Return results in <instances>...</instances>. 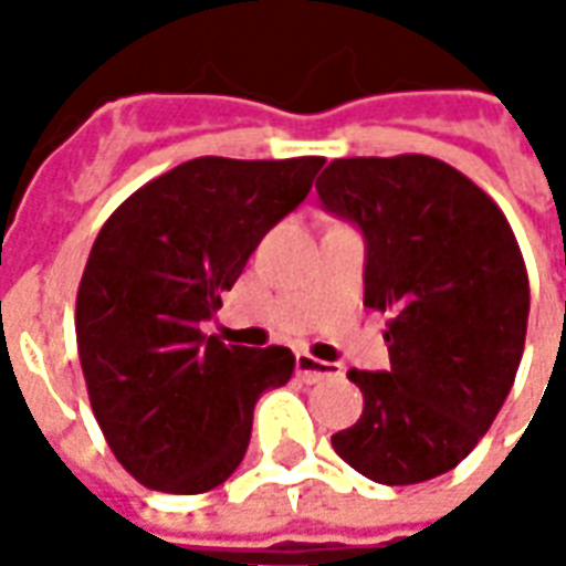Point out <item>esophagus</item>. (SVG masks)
<instances>
[{
    "label": "esophagus",
    "mask_w": 566,
    "mask_h": 566,
    "mask_svg": "<svg viewBox=\"0 0 566 566\" xmlns=\"http://www.w3.org/2000/svg\"><path fill=\"white\" fill-rule=\"evenodd\" d=\"M296 373L306 381H321L331 379V376H339L343 369L336 367V364H327V360H318V357L312 355H296Z\"/></svg>",
    "instance_id": "1"
}]
</instances>
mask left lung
<instances>
[{"label":"left lung","instance_id":"left-lung-1","mask_svg":"<svg viewBox=\"0 0 566 566\" xmlns=\"http://www.w3.org/2000/svg\"><path fill=\"white\" fill-rule=\"evenodd\" d=\"M315 190L364 235V306L391 315V367L348 373L364 416L333 433V449L379 485L449 473L485 437L522 364L531 287L510 221L424 154L333 160Z\"/></svg>","mask_w":566,"mask_h":566}]
</instances>
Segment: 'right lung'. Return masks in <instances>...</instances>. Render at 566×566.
<instances>
[{
	"label": "right lung",
	"mask_w": 566,
	"mask_h": 566,
	"mask_svg": "<svg viewBox=\"0 0 566 566\" xmlns=\"http://www.w3.org/2000/svg\"><path fill=\"white\" fill-rule=\"evenodd\" d=\"M324 157H197L139 187L93 242L75 333L93 416L127 473L202 494L242 463L260 394L291 348L202 336L260 239L308 197Z\"/></svg>",
	"instance_id": "right-lung-1"
}]
</instances>
